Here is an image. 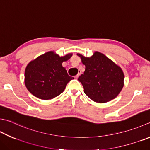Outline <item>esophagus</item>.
<instances>
[{
    "label": "esophagus",
    "mask_w": 150,
    "mask_h": 150,
    "mask_svg": "<svg viewBox=\"0 0 150 150\" xmlns=\"http://www.w3.org/2000/svg\"><path fill=\"white\" fill-rule=\"evenodd\" d=\"M81 71H79V73H78V74L75 76V79H77L79 76H80V75H81Z\"/></svg>",
    "instance_id": "obj_1"
}]
</instances>
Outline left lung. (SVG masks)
<instances>
[{"instance_id":"1","label":"left lung","mask_w":150,"mask_h":150,"mask_svg":"<svg viewBox=\"0 0 150 150\" xmlns=\"http://www.w3.org/2000/svg\"><path fill=\"white\" fill-rule=\"evenodd\" d=\"M86 67L78 78L88 98L97 103H107L117 97L124 87V75L121 67L101 52L91 57L77 54Z\"/></svg>"}]
</instances>
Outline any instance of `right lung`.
<instances>
[{"mask_svg":"<svg viewBox=\"0 0 150 150\" xmlns=\"http://www.w3.org/2000/svg\"><path fill=\"white\" fill-rule=\"evenodd\" d=\"M72 54L60 57L49 51L31 61L25 72V83L27 90L36 98L48 100L64 92L67 84L74 79L70 77L62 65Z\"/></svg>","mask_w":150,"mask_h":150,"instance_id":"add662e5","label":"right lung"}]
</instances>
